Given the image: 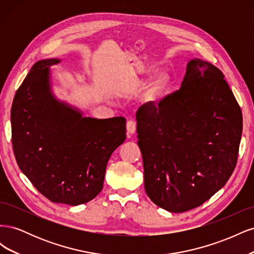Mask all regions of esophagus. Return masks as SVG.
Here are the masks:
<instances>
[{"instance_id": "esophagus-1", "label": "esophagus", "mask_w": 254, "mask_h": 254, "mask_svg": "<svg viewBox=\"0 0 254 254\" xmlns=\"http://www.w3.org/2000/svg\"><path fill=\"white\" fill-rule=\"evenodd\" d=\"M126 127H127V131H128V133L132 134V133H134V131H135L136 123H135L133 120H129V121L127 122Z\"/></svg>"}]
</instances>
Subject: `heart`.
Returning <instances> with one entry per match:
<instances>
[{
  "mask_svg": "<svg viewBox=\"0 0 254 254\" xmlns=\"http://www.w3.org/2000/svg\"><path fill=\"white\" fill-rule=\"evenodd\" d=\"M153 70H148L147 74L151 75ZM171 87V78L166 74H159L153 77L148 83L147 88L145 90V98L148 102L157 101L162 97Z\"/></svg>",
  "mask_w": 254,
  "mask_h": 254,
  "instance_id": "b5f03b06",
  "label": "heart"
}]
</instances>
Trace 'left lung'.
Returning <instances> with one entry per match:
<instances>
[{
    "label": "left lung",
    "instance_id": "1",
    "mask_svg": "<svg viewBox=\"0 0 254 254\" xmlns=\"http://www.w3.org/2000/svg\"><path fill=\"white\" fill-rule=\"evenodd\" d=\"M224 77L210 63L191 59L178 91L136 111L146 194L168 212L201 205L234 171L243 115Z\"/></svg>",
    "mask_w": 254,
    "mask_h": 254
}]
</instances>
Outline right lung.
<instances>
[{
	"instance_id": "add662e5",
	"label": "right lung",
	"mask_w": 254,
	"mask_h": 254,
	"mask_svg": "<svg viewBox=\"0 0 254 254\" xmlns=\"http://www.w3.org/2000/svg\"><path fill=\"white\" fill-rule=\"evenodd\" d=\"M36 63L14 95L10 121L17 163L33 186L57 203L78 205L103 190L107 163L126 139L123 117L83 118L51 89V65Z\"/></svg>"
}]
</instances>
